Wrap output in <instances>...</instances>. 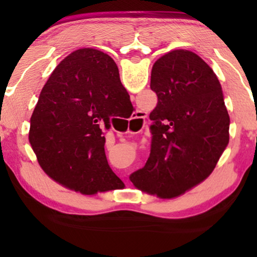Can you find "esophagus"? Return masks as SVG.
<instances>
[{
    "mask_svg": "<svg viewBox=\"0 0 257 257\" xmlns=\"http://www.w3.org/2000/svg\"><path fill=\"white\" fill-rule=\"evenodd\" d=\"M133 120H137V122H141V118L140 117H134V119ZM131 138L134 140V143L137 144V145L140 147V149H146L147 146H149V143H147V139L144 138V137H138V135H131Z\"/></svg>",
    "mask_w": 257,
    "mask_h": 257,
    "instance_id": "1",
    "label": "esophagus"
}]
</instances>
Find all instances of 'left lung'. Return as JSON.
I'll use <instances>...</instances> for the list:
<instances>
[{"label": "left lung", "instance_id": "left-lung-1", "mask_svg": "<svg viewBox=\"0 0 257 257\" xmlns=\"http://www.w3.org/2000/svg\"><path fill=\"white\" fill-rule=\"evenodd\" d=\"M179 52L156 61L151 90L157 104L152 120L151 153L146 166L163 199H194L204 192L229 140V116L223 99L196 70L182 63Z\"/></svg>", "mask_w": 257, "mask_h": 257}]
</instances>
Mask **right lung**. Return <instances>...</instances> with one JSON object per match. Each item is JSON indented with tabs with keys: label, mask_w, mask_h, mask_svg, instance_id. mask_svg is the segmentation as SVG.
Returning a JSON list of instances; mask_svg holds the SVG:
<instances>
[{
	"label": "right lung",
	"mask_w": 257,
	"mask_h": 257,
	"mask_svg": "<svg viewBox=\"0 0 257 257\" xmlns=\"http://www.w3.org/2000/svg\"><path fill=\"white\" fill-rule=\"evenodd\" d=\"M119 81L116 64L57 70L44 84L31 116L30 143L44 173L83 196L113 190L104 131L110 128L106 95Z\"/></svg>",
	"instance_id": "add662e5"
}]
</instances>
